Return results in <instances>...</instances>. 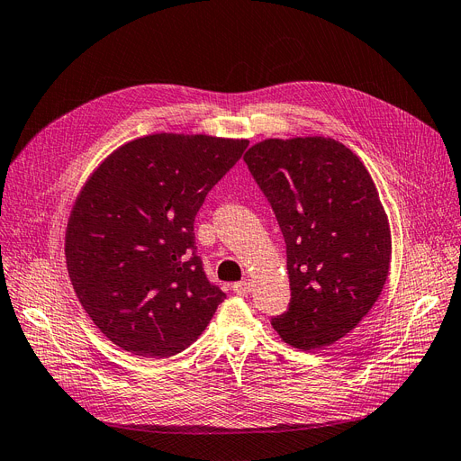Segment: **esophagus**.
<instances>
[{
  "instance_id": "obj_1",
  "label": "esophagus",
  "mask_w": 461,
  "mask_h": 461,
  "mask_svg": "<svg viewBox=\"0 0 461 461\" xmlns=\"http://www.w3.org/2000/svg\"><path fill=\"white\" fill-rule=\"evenodd\" d=\"M232 291L236 294H240V297H244V294H248L251 291V282L249 280H242V282H236L232 285Z\"/></svg>"
}]
</instances>
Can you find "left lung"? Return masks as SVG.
<instances>
[{
    "label": "left lung",
    "mask_w": 461,
    "mask_h": 461,
    "mask_svg": "<svg viewBox=\"0 0 461 461\" xmlns=\"http://www.w3.org/2000/svg\"><path fill=\"white\" fill-rule=\"evenodd\" d=\"M287 249L291 303L272 327L299 349L346 337L380 297L392 234L371 174L333 138L265 140L244 155Z\"/></svg>",
    "instance_id": "1"
}]
</instances>
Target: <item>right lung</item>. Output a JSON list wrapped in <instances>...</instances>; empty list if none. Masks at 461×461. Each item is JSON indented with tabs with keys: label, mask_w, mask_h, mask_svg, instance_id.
<instances>
[{
	"label": "right lung",
	"mask_w": 461,
	"mask_h": 461,
	"mask_svg": "<svg viewBox=\"0 0 461 461\" xmlns=\"http://www.w3.org/2000/svg\"><path fill=\"white\" fill-rule=\"evenodd\" d=\"M248 143L151 134L119 147L85 183L68 221V274L90 320L126 352H183L227 299L196 255L194 217Z\"/></svg>",
	"instance_id": "add662e5"
}]
</instances>
